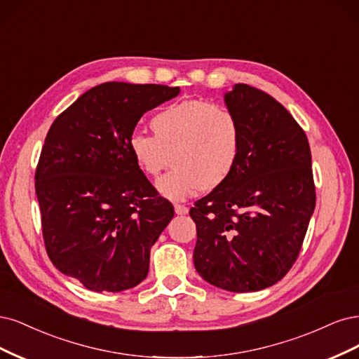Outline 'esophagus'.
<instances>
[{"label":"esophagus","mask_w":359,"mask_h":359,"mask_svg":"<svg viewBox=\"0 0 359 359\" xmlns=\"http://www.w3.org/2000/svg\"><path fill=\"white\" fill-rule=\"evenodd\" d=\"M175 212H176L177 215H188L189 209H188L187 205H183V204H176V205H175Z\"/></svg>","instance_id":"obj_1"}]
</instances>
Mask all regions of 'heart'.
I'll return each instance as SVG.
<instances>
[{
	"label": "heart",
	"instance_id": "obj_1",
	"mask_svg": "<svg viewBox=\"0 0 359 359\" xmlns=\"http://www.w3.org/2000/svg\"><path fill=\"white\" fill-rule=\"evenodd\" d=\"M155 135L131 134L130 154L137 168L149 177L175 165L156 182L170 200H184L198 191L224 184L238 163L241 126L233 110L204 100L172 102L150 122Z\"/></svg>",
	"mask_w": 359,
	"mask_h": 359
}]
</instances>
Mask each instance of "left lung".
I'll return each instance as SVG.
<instances>
[{
	"instance_id": "8db88e82",
	"label": "left lung",
	"mask_w": 359,
	"mask_h": 359,
	"mask_svg": "<svg viewBox=\"0 0 359 359\" xmlns=\"http://www.w3.org/2000/svg\"><path fill=\"white\" fill-rule=\"evenodd\" d=\"M241 126L229 179L189 210L195 270L231 292L283 279L302 249L316 204L306 133L279 101L245 83L225 94Z\"/></svg>"
}]
</instances>
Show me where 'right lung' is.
<instances>
[{
	"label": "right lung",
	"instance_id": "right-lung-1",
	"mask_svg": "<svg viewBox=\"0 0 359 359\" xmlns=\"http://www.w3.org/2000/svg\"><path fill=\"white\" fill-rule=\"evenodd\" d=\"M180 88L107 82L55 119L36 170L44 246L55 267L95 292L142 283L150 248L175 216L130 154L149 110Z\"/></svg>",
	"mask_w": 359,
	"mask_h": 359
}]
</instances>
